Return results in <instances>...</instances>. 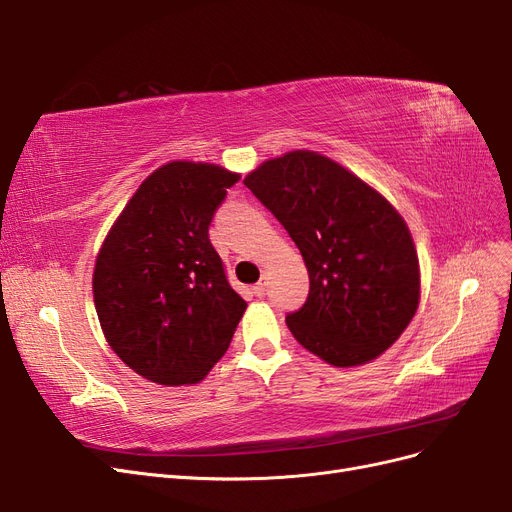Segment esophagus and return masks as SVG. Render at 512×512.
Listing matches in <instances>:
<instances>
[{"label": "esophagus", "instance_id": "34e87169", "mask_svg": "<svg viewBox=\"0 0 512 512\" xmlns=\"http://www.w3.org/2000/svg\"><path fill=\"white\" fill-rule=\"evenodd\" d=\"M252 292L256 294V297H265V292H267V284H262V282H258L254 288H252Z\"/></svg>", "mask_w": 512, "mask_h": 512}]
</instances>
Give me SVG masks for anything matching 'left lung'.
<instances>
[{
  "mask_svg": "<svg viewBox=\"0 0 512 512\" xmlns=\"http://www.w3.org/2000/svg\"><path fill=\"white\" fill-rule=\"evenodd\" d=\"M243 183L305 260L307 301L286 316L294 339L335 367L389 350L421 299L416 247L399 211L348 168L307 149L262 162Z\"/></svg>",
  "mask_w": 512,
  "mask_h": 512,
  "instance_id": "1",
  "label": "left lung"
}]
</instances>
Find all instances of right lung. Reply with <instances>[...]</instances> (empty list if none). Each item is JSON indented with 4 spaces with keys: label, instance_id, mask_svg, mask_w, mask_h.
Returning <instances> with one entry per match:
<instances>
[{
    "label": "right lung",
    "instance_id": "add662e5",
    "mask_svg": "<svg viewBox=\"0 0 512 512\" xmlns=\"http://www.w3.org/2000/svg\"><path fill=\"white\" fill-rule=\"evenodd\" d=\"M237 173L177 160L141 183L108 230L94 269L102 333L138 376L196 384L230 346L247 303L209 241Z\"/></svg>",
    "mask_w": 512,
    "mask_h": 512
}]
</instances>
